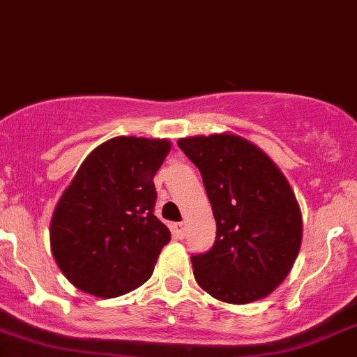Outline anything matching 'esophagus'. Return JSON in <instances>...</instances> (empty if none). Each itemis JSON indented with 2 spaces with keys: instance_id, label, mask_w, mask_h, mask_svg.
Listing matches in <instances>:
<instances>
[{
  "instance_id": "esophagus-1",
  "label": "esophagus",
  "mask_w": 357,
  "mask_h": 357,
  "mask_svg": "<svg viewBox=\"0 0 357 357\" xmlns=\"http://www.w3.org/2000/svg\"><path fill=\"white\" fill-rule=\"evenodd\" d=\"M174 229H175V233H177V236H180V238H182L183 233H185V223H183V221H180V223H175L174 225Z\"/></svg>"
}]
</instances>
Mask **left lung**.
<instances>
[{
  "mask_svg": "<svg viewBox=\"0 0 357 357\" xmlns=\"http://www.w3.org/2000/svg\"><path fill=\"white\" fill-rule=\"evenodd\" d=\"M177 144L201 172L216 220L213 248L190 257L197 284L231 305L269 296L293 269L303 238L300 204L284 174L231 132Z\"/></svg>",
  "mask_w": 357,
  "mask_h": 357,
  "instance_id": "left-lung-1",
  "label": "left lung"
}]
</instances>
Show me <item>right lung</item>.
I'll return each instance as SVG.
<instances>
[{
  "mask_svg": "<svg viewBox=\"0 0 357 357\" xmlns=\"http://www.w3.org/2000/svg\"><path fill=\"white\" fill-rule=\"evenodd\" d=\"M168 139L119 136L97 146L57 201L51 250L73 286L116 298L151 278L170 229L155 216L153 177Z\"/></svg>",
  "mask_w": 357,
  "mask_h": 357,
  "instance_id": "obj_1",
  "label": "right lung"
}]
</instances>
